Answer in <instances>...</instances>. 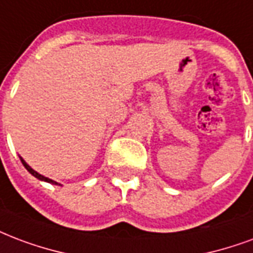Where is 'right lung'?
<instances>
[{
  "mask_svg": "<svg viewBox=\"0 0 253 253\" xmlns=\"http://www.w3.org/2000/svg\"><path fill=\"white\" fill-rule=\"evenodd\" d=\"M20 160H21L22 165H24V166H25V169H27L28 171H29V173L32 174V175H35V177H36L37 179H40V181H45V182H49V184H53V185H59V184H57V182H56V181H53V179L48 178V177H44V175H41V174H39V173H37V171H35V170L32 169L31 166H29V165H28L27 162H25V161L22 160L21 157H20Z\"/></svg>",
  "mask_w": 253,
  "mask_h": 253,
  "instance_id": "1",
  "label": "right lung"
}]
</instances>
